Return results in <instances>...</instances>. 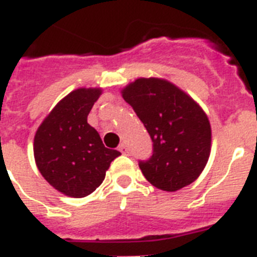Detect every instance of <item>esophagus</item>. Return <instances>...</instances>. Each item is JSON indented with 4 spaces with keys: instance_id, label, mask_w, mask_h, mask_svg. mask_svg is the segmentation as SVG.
Returning a JSON list of instances; mask_svg holds the SVG:
<instances>
[{
    "instance_id": "1",
    "label": "esophagus",
    "mask_w": 257,
    "mask_h": 257,
    "mask_svg": "<svg viewBox=\"0 0 257 257\" xmlns=\"http://www.w3.org/2000/svg\"><path fill=\"white\" fill-rule=\"evenodd\" d=\"M118 150H119V151L122 152V154H123V155L128 154V148H127V146L124 143H120L119 147H118Z\"/></svg>"
}]
</instances>
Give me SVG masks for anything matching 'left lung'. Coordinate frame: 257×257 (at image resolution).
<instances>
[{
    "mask_svg": "<svg viewBox=\"0 0 257 257\" xmlns=\"http://www.w3.org/2000/svg\"><path fill=\"white\" fill-rule=\"evenodd\" d=\"M122 97L152 139V156L141 160L142 173L154 186L176 192L196 181L210 156L211 128L201 106L163 78H138Z\"/></svg>",
    "mask_w": 257,
    "mask_h": 257,
    "instance_id": "8db88e82",
    "label": "left lung"
}]
</instances>
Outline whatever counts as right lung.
Here are the masks:
<instances>
[{"mask_svg": "<svg viewBox=\"0 0 257 257\" xmlns=\"http://www.w3.org/2000/svg\"><path fill=\"white\" fill-rule=\"evenodd\" d=\"M102 90L80 88L55 106L34 138V158L44 179L65 196L81 198L105 179L110 163L120 155L103 146L88 123V114Z\"/></svg>", "mask_w": 257, "mask_h": 257, "instance_id": "right-lung-1", "label": "right lung"}]
</instances>
